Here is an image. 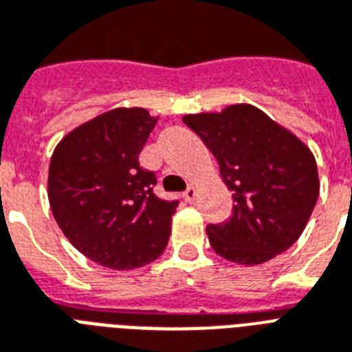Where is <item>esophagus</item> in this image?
<instances>
[{
    "label": "esophagus",
    "instance_id": "obj_1",
    "mask_svg": "<svg viewBox=\"0 0 352 352\" xmlns=\"http://www.w3.org/2000/svg\"><path fill=\"white\" fill-rule=\"evenodd\" d=\"M184 198L187 199V201H194V198H196V189H194L192 185L187 187V190L184 192Z\"/></svg>",
    "mask_w": 352,
    "mask_h": 352
}]
</instances>
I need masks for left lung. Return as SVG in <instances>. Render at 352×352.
I'll return each instance as SVG.
<instances>
[{
  "label": "left lung",
  "mask_w": 352,
  "mask_h": 352,
  "mask_svg": "<svg viewBox=\"0 0 352 352\" xmlns=\"http://www.w3.org/2000/svg\"><path fill=\"white\" fill-rule=\"evenodd\" d=\"M184 123L214 154L232 190V216L207 225L216 254L260 265L287 251L302 236L320 194L311 148L249 103L187 114Z\"/></svg>",
  "instance_id": "1"
}]
</instances>
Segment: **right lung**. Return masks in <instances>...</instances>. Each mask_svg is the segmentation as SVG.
<instances>
[{"instance_id":"1","label":"right lung","mask_w":352,"mask_h":352,"mask_svg":"<svg viewBox=\"0 0 352 352\" xmlns=\"http://www.w3.org/2000/svg\"><path fill=\"white\" fill-rule=\"evenodd\" d=\"M158 122L148 111L112 109L58 143L49 167V201L72 245L100 265L129 271L165 251L178 201L153 192L156 176L140 153Z\"/></svg>"}]
</instances>
